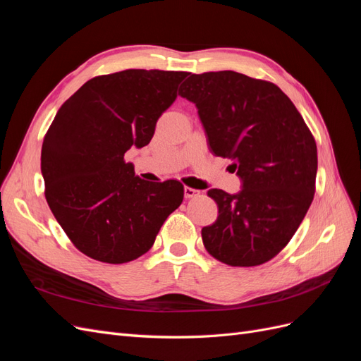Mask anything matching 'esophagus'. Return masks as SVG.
Here are the masks:
<instances>
[{
  "instance_id": "1",
  "label": "esophagus",
  "mask_w": 361,
  "mask_h": 361,
  "mask_svg": "<svg viewBox=\"0 0 361 361\" xmlns=\"http://www.w3.org/2000/svg\"><path fill=\"white\" fill-rule=\"evenodd\" d=\"M183 194H185V197H187V199H192V197H197V195L200 194V191L199 190H194V188H190V187H185L183 188Z\"/></svg>"
}]
</instances>
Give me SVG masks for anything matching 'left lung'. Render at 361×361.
Listing matches in <instances>:
<instances>
[{
    "mask_svg": "<svg viewBox=\"0 0 361 361\" xmlns=\"http://www.w3.org/2000/svg\"><path fill=\"white\" fill-rule=\"evenodd\" d=\"M180 96L195 104L214 155L232 159L243 190L212 188L218 218L203 245L231 267H257L288 245L314 195L318 150L302 116L276 84L233 71L192 73Z\"/></svg>",
    "mask_w": 361,
    "mask_h": 361,
    "instance_id": "obj_1",
    "label": "left lung"
}]
</instances>
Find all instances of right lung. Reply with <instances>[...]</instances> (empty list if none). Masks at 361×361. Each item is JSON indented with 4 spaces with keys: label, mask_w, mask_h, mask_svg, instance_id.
<instances>
[{
    "label": "right lung",
    "mask_w": 361,
    "mask_h": 361,
    "mask_svg": "<svg viewBox=\"0 0 361 361\" xmlns=\"http://www.w3.org/2000/svg\"><path fill=\"white\" fill-rule=\"evenodd\" d=\"M187 75L128 69L94 76L54 117L42 145L45 197L85 256L105 264L143 256L180 206L179 180L140 179L125 154L150 143Z\"/></svg>",
    "instance_id": "1"
}]
</instances>
